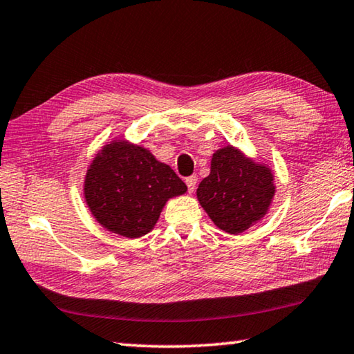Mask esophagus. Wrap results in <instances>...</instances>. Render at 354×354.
Here are the masks:
<instances>
[{
	"instance_id": "esophagus-1",
	"label": "esophagus",
	"mask_w": 354,
	"mask_h": 354,
	"mask_svg": "<svg viewBox=\"0 0 354 354\" xmlns=\"http://www.w3.org/2000/svg\"><path fill=\"white\" fill-rule=\"evenodd\" d=\"M196 183H198V176H196V175H192L189 178H185V184H187L189 192H194L195 190Z\"/></svg>"
}]
</instances>
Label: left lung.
Wrapping results in <instances>:
<instances>
[{
  "label": "left lung",
  "mask_w": 354,
  "mask_h": 354,
  "mask_svg": "<svg viewBox=\"0 0 354 354\" xmlns=\"http://www.w3.org/2000/svg\"><path fill=\"white\" fill-rule=\"evenodd\" d=\"M274 194L272 167L257 162L234 145L215 149L211 173L196 189V198L214 225L234 236L266 217Z\"/></svg>",
  "instance_id": "left-lung-1"
}]
</instances>
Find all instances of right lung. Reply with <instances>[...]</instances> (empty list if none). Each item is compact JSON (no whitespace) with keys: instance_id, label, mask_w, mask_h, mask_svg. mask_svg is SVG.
Listing matches in <instances>:
<instances>
[{"instance_id":"obj_1","label":"right lung","mask_w":354,"mask_h":354,"mask_svg":"<svg viewBox=\"0 0 354 354\" xmlns=\"http://www.w3.org/2000/svg\"><path fill=\"white\" fill-rule=\"evenodd\" d=\"M82 192L104 230L139 239L154 230L167 201L184 195L187 185L148 148L115 137L93 156Z\"/></svg>"}]
</instances>
